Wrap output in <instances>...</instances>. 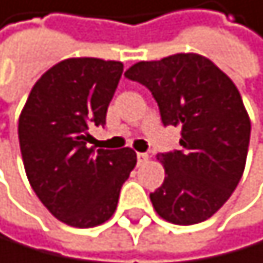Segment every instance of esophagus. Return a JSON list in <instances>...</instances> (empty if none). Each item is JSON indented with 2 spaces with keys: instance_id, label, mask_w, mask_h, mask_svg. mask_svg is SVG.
Instances as JSON below:
<instances>
[{
  "instance_id": "obj_1",
  "label": "esophagus",
  "mask_w": 263,
  "mask_h": 263,
  "mask_svg": "<svg viewBox=\"0 0 263 263\" xmlns=\"http://www.w3.org/2000/svg\"><path fill=\"white\" fill-rule=\"evenodd\" d=\"M147 159H149V156L146 153H137V164H144L147 163Z\"/></svg>"
}]
</instances>
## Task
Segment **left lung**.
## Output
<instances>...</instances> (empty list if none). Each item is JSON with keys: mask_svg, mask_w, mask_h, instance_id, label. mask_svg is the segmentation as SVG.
Listing matches in <instances>:
<instances>
[{"mask_svg": "<svg viewBox=\"0 0 263 263\" xmlns=\"http://www.w3.org/2000/svg\"><path fill=\"white\" fill-rule=\"evenodd\" d=\"M126 77L151 90L164 126L181 129V151L158 156L166 176L149 195L156 213L175 225L208 220L245 170L250 117L237 85L198 53L137 62Z\"/></svg>", "mask_w": 263, "mask_h": 263, "instance_id": "obj_1", "label": "left lung"}]
</instances>
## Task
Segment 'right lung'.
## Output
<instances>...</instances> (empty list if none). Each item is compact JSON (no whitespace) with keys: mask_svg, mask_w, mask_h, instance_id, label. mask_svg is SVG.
I'll use <instances>...</instances> for the list:
<instances>
[{"mask_svg":"<svg viewBox=\"0 0 263 263\" xmlns=\"http://www.w3.org/2000/svg\"><path fill=\"white\" fill-rule=\"evenodd\" d=\"M122 62L67 59L33 85L18 119L26 178L45 208L70 227L102 225L137 163L130 147H88V126H104Z\"/></svg>","mask_w":263,"mask_h":263,"instance_id":"right-lung-1","label":"right lung"}]
</instances>
